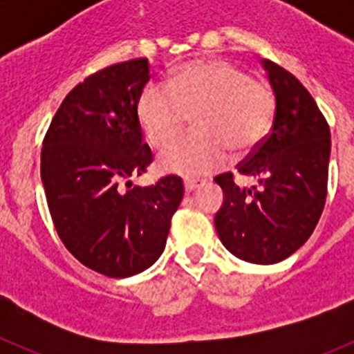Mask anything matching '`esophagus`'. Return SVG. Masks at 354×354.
Here are the masks:
<instances>
[{
  "mask_svg": "<svg viewBox=\"0 0 354 354\" xmlns=\"http://www.w3.org/2000/svg\"><path fill=\"white\" fill-rule=\"evenodd\" d=\"M202 186V183H198V180H184V189H186V193H192L195 192L196 187Z\"/></svg>",
  "mask_w": 354,
  "mask_h": 354,
  "instance_id": "obj_1",
  "label": "esophagus"
}]
</instances>
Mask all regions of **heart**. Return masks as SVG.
<instances>
[{"instance_id": "heart-1", "label": "heart", "mask_w": 354, "mask_h": 354, "mask_svg": "<svg viewBox=\"0 0 354 354\" xmlns=\"http://www.w3.org/2000/svg\"><path fill=\"white\" fill-rule=\"evenodd\" d=\"M277 109L273 90L225 60L189 62L168 84L149 83L140 93L138 118L147 142L162 149L194 115V133L169 146L159 167L187 179L221 168L228 150L248 152L264 140Z\"/></svg>"}]
</instances>
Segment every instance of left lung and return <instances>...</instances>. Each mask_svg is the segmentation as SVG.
Returning a JSON list of instances; mask_svg holds the SVG:
<instances>
[{"mask_svg": "<svg viewBox=\"0 0 354 354\" xmlns=\"http://www.w3.org/2000/svg\"><path fill=\"white\" fill-rule=\"evenodd\" d=\"M277 99L273 127L237 165L259 186L239 187L232 171L216 177L223 205L216 232L228 252L253 264L290 257L312 236L328 192L330 126L314 97L280 65L262 60Z\"/></svg>", "mask_w": 354, "mask_h": 354, "instance_id": "1", "label": "left lung"}]
</instances>
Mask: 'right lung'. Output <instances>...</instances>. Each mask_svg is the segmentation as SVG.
Instances as JSON below:
<instances>
[{
  "mask_svg": "<svg viewBox=\"0 0 354 354\" xmlns=\"http://www.w3.org/2000/svg\"><path fill=\"white\" fill-rule=\"evenodd\" d=\"M149 77L147 58L88 76L67 93L42 143L40 177L56 232L81 264L109 278L158 261L184 195L177 175L131 187L154 159L138 118Z\"/></svg>",
  "mask_w": 354,
  "mask_h": 354,
  "instance_id": "1",
  "label": "right lung"
}]
</instances>
